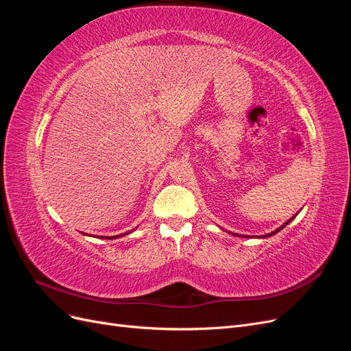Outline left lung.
<instances>
[{"instance_id":"8db88e82","label":"left lung","mask_w":351,"mask_h":351,"mask_svg":"<svg viewBox=\"0 0 351 351\" xmlns=\"http://www.w3.org/2000/svg\"><path fill=\"white\" fill-rule=\"evenodd\" d=\"M293 218H294V217H293ZM293 218H290V219H289V221H287V222H285V224H282V226H281V227H280V228H278V230H275V231H272V232H269V234H265V236H262V237H269V236H274V234H277V232H278V231H280V230H282V228H284V227H285V226H287V224H289V222H290V221H291V219H293ZM236 236H237V234H236Z\"/></svg>"}]
</instances>
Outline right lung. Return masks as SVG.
I'll return each instance as SVG.
<instances>
[{
	"label": "right lung",
	"instance_id": "add662e5",
	"mask_svg": "<svg viewBox=\"0 0 351 351\" xmlns=\"http://www.w3.org/2000/svg\"><path fill=\"white\" fill-rule=\"evenodd\" d=\"M127 234H129V232H127ZM120 236L123 237L124 234H120ZM120 236H112V237H107V239H108V240H112V239H117V237H120Z\"/></svg>",
	"mask_w": 351,
	"mask_h": 351
}]
</instances>
